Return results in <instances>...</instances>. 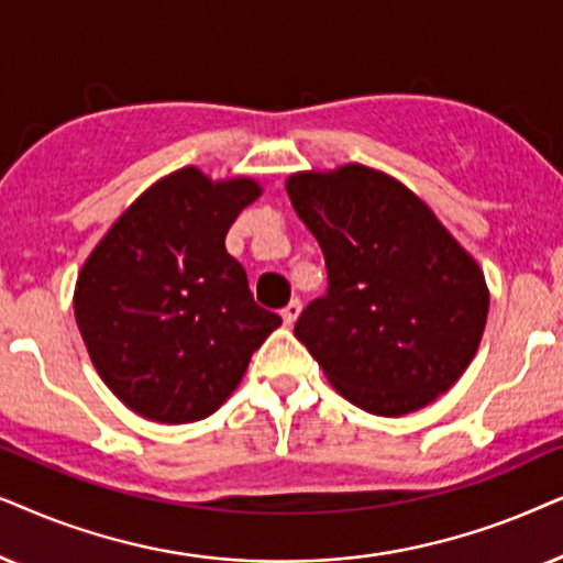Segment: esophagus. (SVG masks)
Here are the masks:
<instances>
[{
    "mask_svg": "<svg viewBox=\"0 0 563 563\" xmlns=\"http://www.w3.org/2000/svg\"><path fill=\"white\" fill-rule=\"evenodd\" d=\"M280 317H283V321H286L288 327H294L296 319L301 317V301H298V298H296V301H290V303L286 306V309L280 311Z\"/></svg>",
    "mask_w": 563,
    "mask_h": 563,
    "instance_id": "esophagus-1",
    "label": "esophagus"
}]
</instances>
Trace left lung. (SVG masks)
Masks as SVG:
<instances>
[{
  "mask_svg": "<svg viewBox=\"0 0 563 563\" xmlns=\"http://www.w3.org/2000/svg\"><path fill=\"white\" fill-rule=\"evenodd\" d=\"M286 190L329 273L327 296L298 317L296 336L355 407L378 417L424 409L476 355L489 313L484 269L386 172H296Z\"/></svg>",
  "mask_w": 563,
  "mask_h": 563,
  "instance_id": "8db88e82",
  "label": "left lung"
}]
</instances>
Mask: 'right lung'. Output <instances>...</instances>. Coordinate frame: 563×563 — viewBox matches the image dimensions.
<instances>
[{
    "label": "right lung",
    "mask_w": 563,
    "mask_h": 563,
    "mask_svg": "<svg viewBox=\"0 0 563 563\" xmlns=\"http://www.w3.org/2000/svg\"><path fill=\"white\" fill-rule=\"evenodd\" d=\"M260 195L252 177L175 169L125 208L81 265L74 317L89 360L144 419L211 417L283 324L254 303L227 252L231 223Z\"/></svg>",
    "instance_id": "right-lung-1"
}]
</instances>
